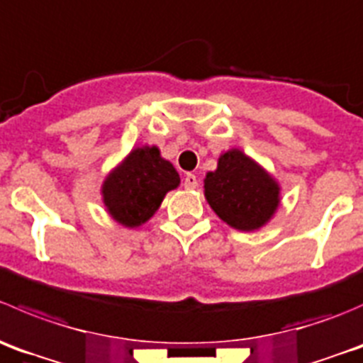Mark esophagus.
Returning a JSON list of instances; mask_svg holds the SVG:
<instances>
[{
	"instance_id": "esophagus-1",
	"label": "esophagus",
	"mask_w": 363,
	"mask_h": 363,
	"mask_svg": "<svg viewBox=\"0 0 363 363\" xmlns=\"http://www.w3.org/2000/svg\"><path fill=\"white\" fill-rule=\"evenodd\" d=\"M183 186H185V189H196L197 186V178H196V174H192V173H186L185 174V178H183Z\"/></svg>"
}]
</instances>
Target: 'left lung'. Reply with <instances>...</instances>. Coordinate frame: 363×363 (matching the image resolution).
<instances>
[{"instance_id": "obj_1", "label": "left lung", "mask_w": 363, "mask_h": 363, "mask_svg": "<svg viewBox=\"0 0 363 363\" xmlns=\"http://www.w3.org/2000/svg\"><path fill=\"white\" fill-rule=\"evenodd\" d=\"M204 196L215 213L240 231H254L270 220L279 206V186L240 150L218 159L204 180Z\"/></svg>"}]
</instances>
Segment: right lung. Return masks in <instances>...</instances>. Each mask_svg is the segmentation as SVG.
Segmentation results:
<instances>
[{
  "instance_id": "obj_1",
  "label": "right lung",
  "mask_w": 363,
  "mask_h": 363,
  "mask_svg": "<svg viewBox=\"0 0 363 363\" xmlns=\"http://www.w3.org/2000/svg\"><path fill=\"white\" fill-rule=\"evenodd\" d=\"M180 183L173 164L153 146L138 148L104 183V203L120 224L135 228L148 220L169 190Z\"/></svg>"
}]
</instances>
